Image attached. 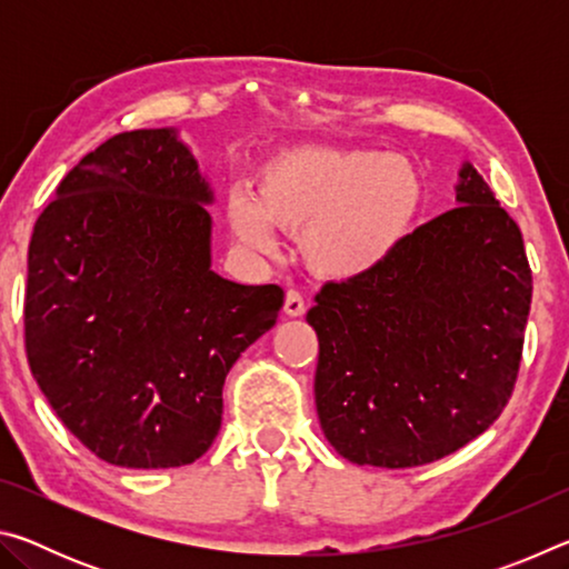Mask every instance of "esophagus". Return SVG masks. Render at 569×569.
I'll use <instances>...</instances> for the list:
<instances>
[{
	"mask_svg": "<svg viewBox=\"0 0 569 569\" xmlns=\"http://www.w3.org/2000/svg\"><path fill=\"white\" fill-rule=\"evenodd\" d=\"M283 311L286 316H291V319H298V316L306 313V303H303V296L298 291H288L286 293V301H283Z\"/></svg>",
	"mask_w": 569,
	"mask_h": 569,
	"instance_id": "1",
	"label": "esophagus"
}]
</instances>
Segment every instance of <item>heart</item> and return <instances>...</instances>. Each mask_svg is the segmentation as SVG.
Here are the masks:
<instances>
[{
    "label": "heart",
    "mask_w": 569,
    "mask_h": 569,
    "mask_svg": "<svg viewBox=\"0 0 569 569\" xmlns=\"http://www.w3.org/2000/svg\"><path fill=\"white\" fill-rule=\"evenodd\" d=\"M423 186L409 160L373 148L293 146L256 168L253 192L228 196L238 243L271 256L276 229L301 230V256L331 281L369 276L417 226Z\"/></svg>",
    "instance_id": "b5f03b06"
}]
</instances>
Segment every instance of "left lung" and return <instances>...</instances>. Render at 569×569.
I'll return each mask as SVG.
<instances>
[{
	"mask_svg": "<svg viewBox=\"0 0 569 569\" xmlns=\"http://www.w3.org/2000/svg\"><path fill=\"white\" fill-rule=\"evenodd\" d=\"M455 192L459 208L369 276L326 283L306 313L323 437L359 467L447 457L512 397L532 303L522 233L471 162Z\"/></svg>",
	"mask_w": 569,
	"mask_h": 569,
	"instance_id": "obj_1",
	"label": "left lung"
}]
</instances>
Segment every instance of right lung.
Segmentation results:
<instances>
[{
    "mask_svg": "<svg viewBox=\"0 0 569 569\" xmlns=\"http://www.w3.org/2000/svg\"><path fill=\"white\" fill-rule=\"evenodd\" d=\"M213 200L176 128L132 130L77 162L37 218L27 359L60 421L108 465L203 457L230 366L276 326L281 288L210 268Z\"/></svg>",
    "mask_w": 569,
    "mask_h": 569,
    "instance_id": "add662e5",
    "label": "right lung"
}]
</instances>
